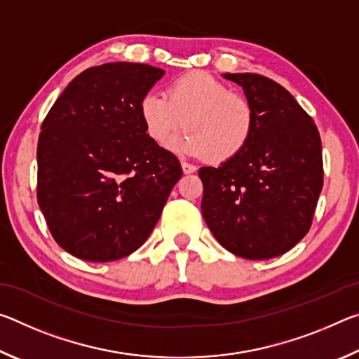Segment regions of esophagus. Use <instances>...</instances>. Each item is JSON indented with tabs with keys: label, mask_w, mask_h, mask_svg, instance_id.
<instances>
[{
	"label": "esophagus",
	"mask_w": 359,
	"mask_h": 359,
	"mask_svg": "<svg viewBox=\"0 0 359 359\" xmlns=\"http://www.w3.org/2000/svg\"><path fill=\"white\" fill-rule=\"evenodd\" d=\"M180 166H182V171H184V174H191L196 171V166L190 165V163H187V161H182Z\"/></svg>",
	"instance_id": "1"
}]
</instances>
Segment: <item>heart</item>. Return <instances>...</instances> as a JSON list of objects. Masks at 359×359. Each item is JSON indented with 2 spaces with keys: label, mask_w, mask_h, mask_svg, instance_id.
<instances>
[{
  "label": "heart",
  "mask_w": 359,
  "mask_h": 359,
  "mask_svg": "<svg viewBox=\"0 0 359 359\" xmlns=\"http://www.w3.org/2000/svg\"><path fill=\"white\" fill-rule=\"evenodd\" d=\"M139 112L145 131L156 144L165 145L187 128L190 133L174 144L190 156H209L224 163L247 147L253 133V107L245 96L208 72L193 71L171 82L166 96L147 93Z\"/></svg>",
  "instance_id": "1"
}]
</instances>
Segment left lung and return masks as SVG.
<instances>
[{"label":"left lung","mask_w":359,"mask_h":359,"mask_svg":"<svg viewBox=\"0 0 359 359\" xmlns=\"http://www.w3.org/2000/svg\"><path fill=\"white\" fill-rule=\"evenodd\" d=\"M223 77L244 90L255 125L238 156L218 168H199L203 217L228 252L269 259L311 229L323 187L320 133L282 85L252 72Z\"/></svg>","instance_id":"1"}]
</instances>
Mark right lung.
Returning <instances> with one entry per match:
<instances>
[{"instance_id":"right-lung-1","label":"right lung","mask_w":359,"mask_h":359,"mask_svg":"<svg viewBox=\"0 0 359 359\" xmlns=\"http://www.w3.org/2000/svg\"><path fill=\"white\" fill-rule=\"evenodd\" d=\"M165 71L106 63L79 74L42 123L38 203L57 244L92 263L125 258L160 220L182 177L147 131L139 104Z\"/></svg>"}]
</instances>
